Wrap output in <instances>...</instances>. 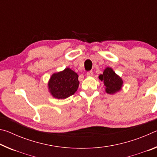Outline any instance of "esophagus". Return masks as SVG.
I'll list each match as a JSON object with an SVG mask.
<instances>
[{"label":"esophagus","mask_w":157,"mask_h":157,"mask_svg":"<svg viewBox=\"0 0 157 157\" xmlns=\"http://www.w3.org/2000/svg\"><path fill=\"white\" fill-rule=\"evenodd\" d=\"M93 71H88V72L86 73V75L88 76V77H91V76H92L93 75Z\"/></svg>","instance_id":"obj_1"}]
</instances>
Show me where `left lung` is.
<instances>
[{
	"label": "left lung",
	"instance_id": "8db88e82",
	"mask_svg": "<svg viewBox=\"0 0 157 157\" xmlns=\"http://www.w3.org/2000/svg\"><path fill=\"white\" fill-rule=\"evenodd\" d=\"M99 79L104 82L105 91L109 94H116L120 91L123 86V79L109 67L105 69L103 74L100 75Z\"/></svg>",
	"mask_w": 157,
	"mask_h": 157
}]
</instances>
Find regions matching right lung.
I'll use <instances>...</instances> for the list:
<instances>
[{
	"label": "right lung",
	"instance_id": "right-lung-1",
	"mask_svg": "<svg viewBox=\"0 0 157 157\" xmlns=\"http://www.w3.org/2000/svg\"><path fill=\"white\" fill-rule=\"evenodd\" d=\"M79 84L78 74L71 68H66L51 76L48 82V89L54 98L65 99L75 94Z\"/></svg>",
	"mask_w": 157,
	"mask_h": 157
}]
</instances>
